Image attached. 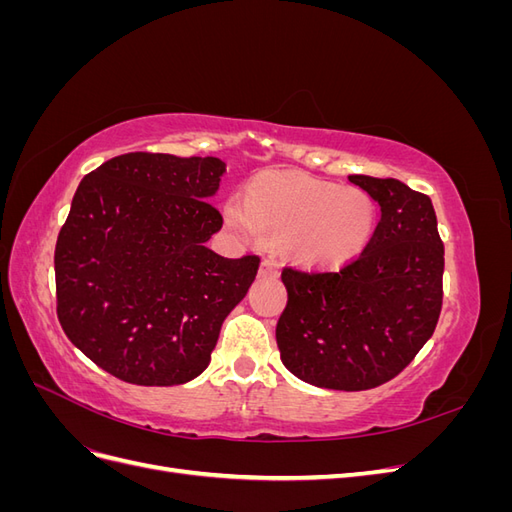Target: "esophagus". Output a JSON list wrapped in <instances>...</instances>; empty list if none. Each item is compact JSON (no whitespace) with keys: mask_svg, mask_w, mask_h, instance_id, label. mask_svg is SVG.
Returning <instances> with one entry per match:
<instances>
[{"mask_svg":"<svg viewBox=\"0 0 512 512\" xmlns=\"http://www.w3.org/2000/svg\"><path fill=\"white\" fill-rule=\"evenodd\" d=\"M280 271H277V262L271 260V258H262L260 262V275H277Z\"/></svg>","mask_w":512,"mask_h":512,"instance_id":"34e87169","label":"esophagus"}]
</instances>
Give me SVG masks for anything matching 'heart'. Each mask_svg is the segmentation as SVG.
<instances>
[{"label":"heart","instance_id":"b5f03b06","mask_svg":"<svg viewBox=\"0 0 512 512\" xmlns=\"http://www.w3.org/2000/svg\"><path fill=\"white\" fill-rule=\"evenodd\" d=\"M226 222L247 241L260 235L284 241L301 262L339 265L365 250L376 205L352 185L337 188L292 170H267L250 183L245 203L228 200Z\"/></svg>","mask_w":512,"mask_h":512}]
</instances>
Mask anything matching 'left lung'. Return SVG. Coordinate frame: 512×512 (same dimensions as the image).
<instances>
[{"mask_svg": "<svg viewBox=\"0 0 512 512\" xmlns=\"http://www.w3.org/2000/svg\"><path fill=\"white\" fill-rule=\"evenodd\" d=\"M380 205L365 250L337 269L284 267L275 339L297 378L335 391L401 374L436 331L444 243L431 198L391 177H348Z\"/></svg>", "mask_w": 512, "mask_h": 512, "instance_id": "obj_1", "label": "left lung"}]
</instances>
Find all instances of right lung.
<instances>
[{"mask_svg": "<svg viewBox=\"0 0 512 512\" xmlns=\"http://www.w3.org/2000/svg\"><path fill=\"white\" fill-rule=\"evenodd\" d=\"M220 158L134 151L83 177L55 245L57 318L108 374L141 386L196 378L260 258L205 245L224 224L209 198Z\"/></svg>", "mask_w": 512, "mask_h": 512, "instance_id": "obj_1", "label": "right lung"}]
</instances>
